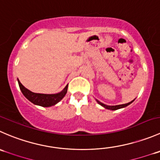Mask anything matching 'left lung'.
<instances>
[{
	"instance_id": "left-lung-1",
	"label": "left lung",
	"mask_w": 160,
	"mask_h": 160,
	"mask_svg": "<svg viewBox=\"0 0 160 160\" xmlns=\"http://www.w3.org/2000/svg\"><path fill=\"white\" fill-rule=\"evenodd\" d=\"M134 100L131 101V102H128V103L127 104H123V105H105V104L102 103L101 102H99V101L97 100L98 103L99 104V105H101L102 106H103L104 108H107V109H110V110H116V109H119V108H124V107L128 106V105H129L130 104L132 103L133 102H134Z\"/></svg>"
}]
</instances>
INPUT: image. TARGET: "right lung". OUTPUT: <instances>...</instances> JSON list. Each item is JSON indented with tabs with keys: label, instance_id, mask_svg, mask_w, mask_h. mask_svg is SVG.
<instances>
[{
	"label": "right lung",
	"instance_id": "obj_1",
	"mask_svg": "<svg viewBox=\"0 0 160 160\" xmlns=\"http://www.w3.org/2000/svg\"><path fill=\"white\" fill-rule=\"evenodd\" d=\"M18 85H19L20 90L23 95L32 103L34 105H40L42 107H50L52 105H55L58 102H59L62 99L64 98L67 93L68 85H66V88L59 93L52 94H39V93H33L28 90L27 88H25L19 80H18Z\"/></svg>",
	"mask_w": 160,
	"mask_h": 160
}]
</instances>
